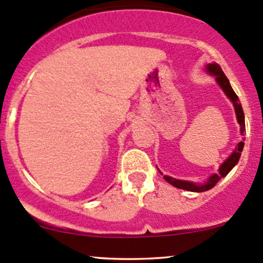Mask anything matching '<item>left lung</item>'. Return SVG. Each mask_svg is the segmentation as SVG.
<instances>
[{"mask_svg":"<svg viewBox=\"0 0 263 263\" xmlns=\"http://www.w3.org/2000/svg\"><path fill=\"white\" fill-rule=\"evenodd\" d=\"M206 69L210 74H212V76L216 77L217 83H218L219 86L222 87L223 91L226 92V95L232 100L233 105H234V108H235L236 119H238L239 124H240L241 135H245L246 130H245L244 111H242V107H241L240 103H239L238 95H236V93L234 92V90L232 89L231 84H229L228 78L226 77V74L223 73L222 68L219 67L217 63L209 64V66L206 67ZM242 147H244V142L240 141L238 144V147L235 148V151L233 152L231 156H229L224 162H223L222 166L219 167L218 173L212 174V176L209 178V180H207L205 184H200V185H199V184H194V183H191V181L178 180V179H174V178H171L168 176L163 177L164 180L168 181V183L172 184L173 186L178 187V189H184V190H187V191H196V193H202V191H207V190L212 189V187L215 186L216 184L222 179V178H224L227 174H228L229 172L233 170V167H234L235 164L238 163L239 158H240Z\"/></svg>","mask_w":263,"mask_h":263,"instance_id":"1","label":"left lung"}]
</instances>
